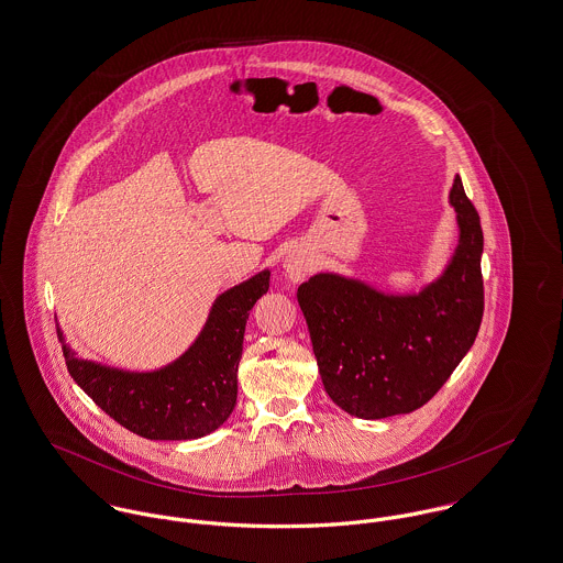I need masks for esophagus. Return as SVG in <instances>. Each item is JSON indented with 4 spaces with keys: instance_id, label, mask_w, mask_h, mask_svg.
I'll return each mask as SVG.
<instances>
[{
    "instance_id": "obj_1",
    "label": "esophagus",
    "mask_w": 563,
    "mask_h": 563,
    "mask_svg": "<svg viewBox=\"0 0 563 563\" xmlns=\"http://www.w3.org/2000/svg\"><path fill=\"white\" fill-rule=\"evenodd\" d=\"M283 269H285V274L289 276V280L300 283V280H305V278L311 274L312 269H314V263H312V258L307 252L294 251L285 256Z\"/></svg>"
}]
</instances>
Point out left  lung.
Instances as JSON below:
<instances>
[{
	"label": "left lung",
	"mask_w": 563,
	"mask_h": 563,
	"mask_svg": "<svg viewBox=\"0 0 563 563\" xmlns=\"http://www.w3.org/2000/svg\"><path fill=\"white\" fill-rule=\"evenodd\" d=\"M449 202L457 249L419 294H382L339 274H314L298 287L323 388L347 415L386 419L421 408L475 343L484 317V233L460 177Z\"/></svg>",
	"instance_id": "left-lung-1"
}]
</instances>
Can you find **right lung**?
Wrapping results in <instances>:
<instances>
[{
  "label": "right lung",
  "mask_w": 563,
  "mask_h": 563,
  "mask_svg": "<svg viewBox=\"0 0 563 563\" xmlns=\"http://www.w3.org/2000/svg\"><path fill=\"white\" fill-rule=\"evenodd\" d=\"M263 269L218 296L188 352L175 363L133 374L81 361L63 343L64 361L77 386L117 423L148 440H191L216 432L238 404V367L254 302L267 294Z\"/></svg>",
  "instance_id": "right-lung-1"
}]
</instances>
